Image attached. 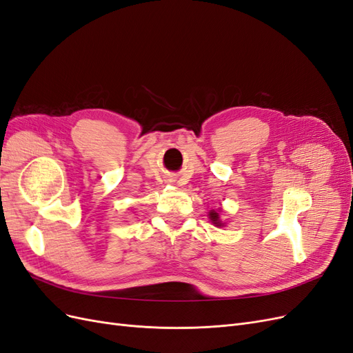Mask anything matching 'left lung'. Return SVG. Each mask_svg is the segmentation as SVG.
Here are the masks:
<instances>
[{
  "instance_id": "1",
  "label": "left lung",
  "mask_w": 353,
  "mask_h": 353,
  "mask_svg": "<svg viewBox=\"0 0 353 353\" xmlns=\"http://www.w3.org/2000/svg\"><path fill=\"white\" fill-rule=\"evenodd\" d=\"M221 210H210L209 212V219H210V222L213 223V225L215 227H225V223H223L222 221H221Z\"/></svg>"
}]
</instances>
